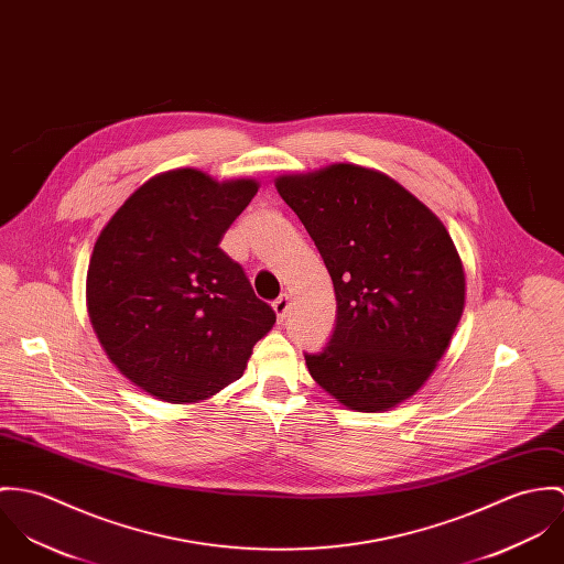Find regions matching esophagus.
I'll use <instances>...</instances> for the list:
<instances>
[{
  "instance_id": "1",
  "label": "esophagus",
  "mask_w": 564,
  "mask_h": 564,
  "mask_svg": "<svg viewBox=\"0 0 564 564\" xmlns=\"http://www.w3.org/2000/svg\"><path fill=\"white\" fill-rule=\"evenodd\" d=\"M272 310L276 313V319L283 322L285 315H288V310H290V296H288V294H281V296L272 303Z\"/></svg>"
}]
</instances>
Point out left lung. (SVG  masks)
<instances>
[{"label": "left lung", "instance_id": "8db88e82", "mask_svg": "<svg viewBox=\"0 0 564 564\" xmlns=\"http://www.w3.org/2000/svg\"><path fill=\"white\" fill-rule=\"evenodd\" d=\"M333 279L335 330L305 355L313 380L352 411L411 398L465 310V270L437 216L398 182L357 164L274 180Z\"/></svg>", "mask_w": 564, "mask_h": 564}]
</instances>
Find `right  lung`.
I'll list each match as a JSON object with an SVG mask.
<instances>
[{
    "label": "right lung",
    "instance_id": "obj_1",
    "mask_svg": "<svg viewBox=\"0 0 564 564\" xmlns=\"http://www.w3.org/2000/svg\"><path fill=\"white\" fill-rule=\"evenodd\" d=\"M254 180L160 173L101 229L86 307L108 359L149 395L200 402L245 375L276 315L218 247L257 194Z\"/></svg>",
    "mask_w": 564,
    "mask_h": 564
}]
</instances>
